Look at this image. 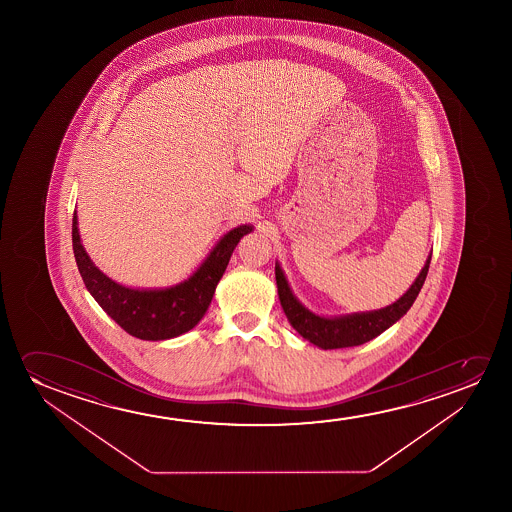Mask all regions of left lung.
Returning <instances> with one entry per match:
<instances>
[{
	"label": "left lung",
	"mask_w": 512,
	"mask_h": 512,
	"mask_svg": "<svg viewBox=\"0 0 512 512\" xmlns=\"http://www.w3.org/2000/svg\"><path fill=\"white\" fill-rule=\"evenodd\" d=\"M430 260H432V255H428L427 262L418 274V278L414 280L411 288L400 297L399 301L393 302L386 308L378 309V311L353 313V315L337 316V318L318 316L304 308L288 287L287 278L281 271L280 264H276L274 267V274H276L281 308L285 311L290 325L304 339H308L309 343L316 344L318 348L336 350V348H350V346L367 343L406 315L425 283Z\"/></svg>",
	"instance_id": "1"
}]
</instances>
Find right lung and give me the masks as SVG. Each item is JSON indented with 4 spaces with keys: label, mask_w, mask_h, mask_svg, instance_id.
<instances>
[{
    "label": "right lung",
    "mask_w": 512,
    "mask_h": 512,
    "mask_svg": "<svg viewBox=\"0 0 512 512\" xmlns=\"http://www.w3.org/2000/svg\"><path fill=\"white\" fill-rule=\"evenodd\" d=\"M77 220V213H73L71 238L85 287L105 309L106 315L119 323L127 334L145 341H164L196 327L210 306L239 239L253 231L252 225H239L227 232L196 273L180 285L162 290H136L115 283L94 266L80 243Z\"/></svg>",
    "instance_id": "right-lung-1"
}]
</instances>
